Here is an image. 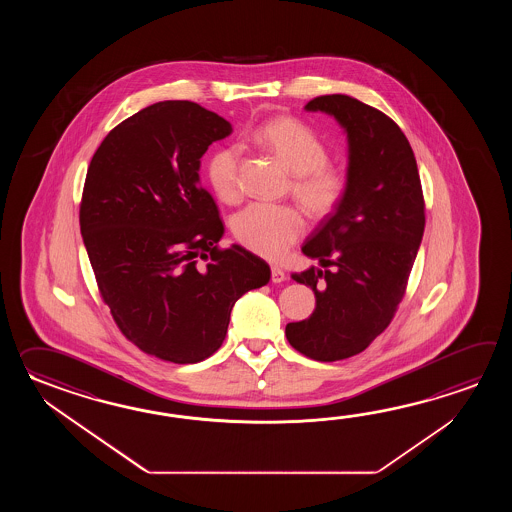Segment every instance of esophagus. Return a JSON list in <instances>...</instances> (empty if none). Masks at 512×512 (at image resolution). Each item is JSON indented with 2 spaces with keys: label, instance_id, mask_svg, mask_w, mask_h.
I'll use <instances>...</instances> for the list:
<instances>
[{
  "label": "esophagus",
  "instance_id": "34e87169",
  "mask_svg": "<svg viewBox=\"0 0 512 512\" xmlns=\"http://www.w3.org/2000/svg\"><path fill=\"white\" fill-rule=\"evenodd\" d=\"M271 280L274 283H282L283 280H285V272H283L280 267H272Z\"/></svg>",
  "mask_w": 512,
  "mask_h": 512
}]
</instances>
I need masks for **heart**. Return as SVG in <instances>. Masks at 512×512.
Here are the masks:
<instances>
[{
  "mask_svg": "<svg viewBox=\"0 0 512 512\" xmlns=\"http://www.w3.org/2000/svg\"><path fill=\"white\" fill-rule=\"evenodd\" d=\"M254 139L293 172L291 192L311 218H326L344 201L348 172L327 161L326 141L304 120L272 117L254 130ZM240 172L238 146H223L208 159V181L225 203L241 199ZM304 230V218L293 205L252 203L232 221V232L245 249L272 260L283 256Z\"/></svg>",
  "mask_w": 512,
  "mask_h": 512,
  "instance_id": "obj_1",
  "label": "heart"
}]
</instances>
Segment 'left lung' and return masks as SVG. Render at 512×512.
<instances>
[{"label": "left lung", "instance_id": "1", "mask_svg": "<svg viewBox=\"0 0 512 512\" xmlns=\"http://www.w3.org/2000/svg\"><path fill=\"white\" fill-rule=\"evenodd\" d=\"M305 109L333 115L348 131L349 186L302 247L322 267L293 280L313 289L316 307L285 335L305 357L333 362L390 326L423 240L425 197L414 150L388 115L348 95H322Z\"/></svg>", "mask_w": 512, "mask_h": 512}]
</instances>
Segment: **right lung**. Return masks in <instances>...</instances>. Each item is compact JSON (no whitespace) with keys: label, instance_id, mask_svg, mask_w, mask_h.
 I'll return each instance as SVG.
<instances>
[{"label":"right lung","instance_id":"obj_1","mask_svg":"<svg viewBox=\"0 0 512 512\" xmlns=\"http://www.w3.org/2000/svg\"><path fill=\"white\" fill-rule=\"evenodd\" d=\"M232 128L190 100H164L109 131L87 168L80 232L120 333L166 362L196 364L223 344L230 311L271 280L256 254L219 249L223 221L199 183Z\"/></svg>","mask_w":512,"mask_h":512}]
</instances>
